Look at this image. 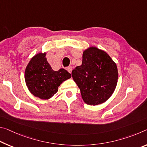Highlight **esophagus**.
Segmentation results:
<instances>
[{
    "label": "esophagus",
    "instance_id": "1",
    "mask_svg": "<svg viewBox=\"0 0 147 147\" xmlns=\"http://www.w3.org/2000/svg\"><path fill=\"white\" fill-rule=\"evenodd\" d=\"M72 67H67V71L69 72V73H72Z\"/></svg>",
    "mask_w": 147,
    "mask_h": 147
}]
</instances>
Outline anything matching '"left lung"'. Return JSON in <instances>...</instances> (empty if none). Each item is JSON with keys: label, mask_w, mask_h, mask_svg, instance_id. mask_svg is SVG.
Wrapping results in <instances>:
<instances>
[{"label": "left lung", "mask_w": 147, "mask_h": 147, "mask_svg": "<svg viewBox=\"0 0 147 147\" xmlns=\"http://www.w3.org/2000/svg\"><path fill=\"white\" fill-rule=\"evenodd\" d=\"M118 76L115 63L105 52L95 47L84 52L82 65L72 71L84 101L91 105L103 103L111 96Z\"/></svg>", "instance_id": "obj_1"}]
</instances>
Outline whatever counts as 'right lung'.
I'll use <instances>...</instances> for the list:
<instances>
[{"instance_id": "add662e5", "label": "right lung", "mask_w": 147, "mask_h": 147, "mask_svg": "<svg viewBox=\"0 0 147 147\" xmlns=\"http://www.w3.org/2000/svg\"><path fill=\"white\" fill-rule=\"evenodd\" d=\"M46 53H39L32 58L25 72L28 89L35 97L48 99L56 94L63 81L71 77L64 69L55 71L46 59Z\"/></svg>"}]
</instances>
